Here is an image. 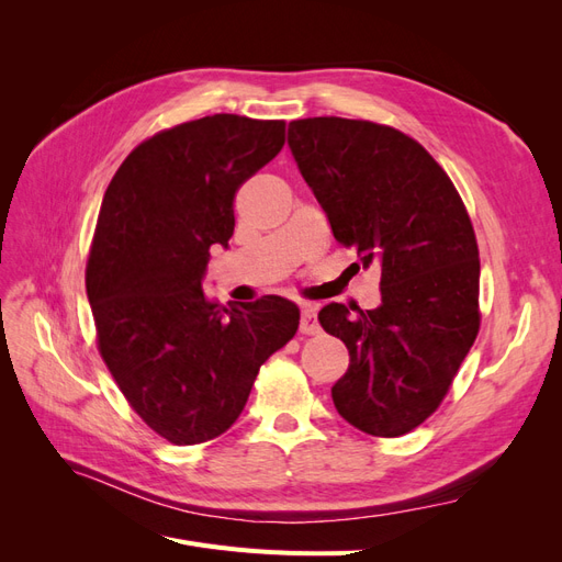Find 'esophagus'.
Returning a JSON list of instances; mask_svg holds the SVG:
<instances>
[{
	"label": "esophagus",
	"mask_w": 562,
	"mask_h": 562,
	"mask_svg": "<svg viewBox=\"0 0 562 562\" xmlns=\"http://www.w3.org/2000/svg\"><path fill=\"white\" fill-rule=\"evenodd\" d=\"M300 333H302V335H318V333H321L316 312H314L312 307H304V310H302V316H300Z\"/></svg>",
	"instance_id": "esophagus-1"
}]
</instances>
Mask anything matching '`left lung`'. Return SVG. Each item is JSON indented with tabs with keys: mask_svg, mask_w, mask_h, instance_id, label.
<instances>
[{
	"mask_svg": "<svg viewBox=\"0 0 562 562\" xmlns=\"http://www.w3.org/2000/svg\"><path fill=\"white\" fill-rule=\"evenodd\" d=\"M302 178L337 244L382 265V304H326L323 330L349 368L333 403L351 427L396 438L431 417L481 328V260L462 196L411 135L366 119L312 116L288 126Z\"/></svg>",
	"mask_w": 562,
	"mask_h": 562,
	"instance_id": "1",
	"label": "left lung"
}]
</instances>
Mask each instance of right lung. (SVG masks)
Instances as JSON below:
<instances>
[{
    "label": "right lung",
    "mask_w": 562,
    "mask_h": 562,
    "mask_svg": "<svg viewBox=\"0 0 562 562\" xmlns=\"http://www.w3.org/2000/svg\"><path fill=\"white\" fill-rule=\"evenodd\" d=\"M285 143L281 119L213 114L151 135L119 166L87 262L95 342L116 386L173 446L225 434L260 366L297 333L291 300L229 310L201 288L234 196Z\"/></svg>",
    "instance_id": "right-lung-1"
}]
</instances>
